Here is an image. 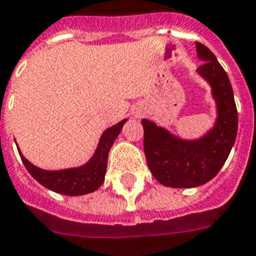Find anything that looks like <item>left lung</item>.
<instances>
[{"mask_svg": "<svg viewBox=\"0 0 256 256\" xmlns=\"http://www.w3.org/2000/svg\"><path fill=\"white\" fill-rule=\"evenodd\" d=\"M204 63L198 74L210 84L217 104L214 128L197 140H182L148 120H142L144 155L154 178L166 186L193 188L217 175L229 156L238 130L234 93L225 70L206 46L196 42Z\"/></svg>", "mask_w": 256, "mask_h": 256, "instance_id": "left-lung-1", "label": "left lung"}]
</instances>
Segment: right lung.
<instances>
[{"instance_id": "1", "label": "right lung", "mask_w": 256, "mask_h": 256, "mask_svg": "<svg viewBox=\"0 0 256 256\" xmlns=\"http://www.w3.org/2000/svg\"><path fill=\"white\" fill-rule=\"evenodd\" d=\"M126 121L128 120H124L105 130L92 159L78 168H70V170H62V171H46L31 164L20 154V150L18 152L28 174L46 188L51 189L56 193L67 194V196H81V194L92 193L96 189H98L104 182L110 147L118 134L121 132L122 126Z\"/></svg>"}]
</instances>
